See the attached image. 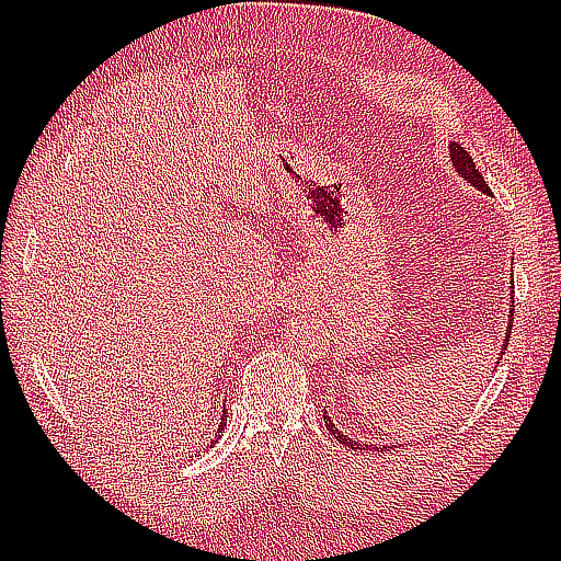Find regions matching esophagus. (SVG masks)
I'll list each match as a JSON object with an SVG mask.
<instances>
[{
  "label": "esophagus",
  "mask_w": 561,
  "mask_h": 561,
  "mask_svg": "<svg viewBox=\"0 0 561 561\" xmlns=\"http://www.w3.org/2000/svg\"><path fill=\"white\" fill-rule=\"evenodd\" d=\"M301 304H304V291L299 287H291V289H287V294L282 296L284 311H294V308H299Z\"/></svg>",
  "instance_id": "esophagus-1"
}]
</instances>
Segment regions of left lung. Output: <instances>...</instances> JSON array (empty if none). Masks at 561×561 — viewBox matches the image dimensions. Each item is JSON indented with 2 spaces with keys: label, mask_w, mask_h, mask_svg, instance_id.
Segmentation results:
<instances>
[{
  "label": "left lung",
  "mask_w": 561,
  "mask_h": 561,
  "mask_svg": "<svg viewBox=\"0 0 561 561\" xmlns=\"http://www.w3.org/2000/svg\"><path fill=\"white\" fill-rule=\"evenodd\" d=\"M448 153H450V163H453V171L458 173V178H462L465 183H470L474 190H480V193H484V195H490L492 197V190H490V185L484 183V178H482V173L474 169V161L470 159V153L465 151L458 141H450L448 145ZM514 301H511V308H508V320H506V337H504V344H502V352H499V356L496 359L502 362V356H504V350L508 347V337H511V323H514ZM499 362H496V366H499ZM325 416V426L330 428V434L335 436L340 444H344V446H350V448H356V450H371V446H366V444H362V440H354V438H350V436H344L340 428L332 424V420L328 416V412L323 414ZM376 448H380V446H376ZM374 448V450H376ZM383 448H392V446H383ZM380 448V450H383Z\"/></svg>",
  "instance_id": "1"
}]
</instances>
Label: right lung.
I'll return each mask as SVG.
<instances>
[{
    "label": "right lung",
    "mask_w": 561,
    "mask_h": 561,
    "mask_svg": "<svg viewBox=\"0 0 561 561\" xmlns=\"http://www.w3.org/2000/svg\"><path fill=\"white\" fill-rule=\"evenodd\" d=\"M224 426H226V410H224V414H221V422H219V428H217V438L221 436V432H224Z\"/></svg>",
    "instance_id": "add662e5"
}]
</instances>
